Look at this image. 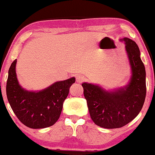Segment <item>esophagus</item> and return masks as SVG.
Wrapping results in <instances>:
<instances>
[{"label": "esophagus", "instance_id": "esophagus-1", "mask_svg": "<svg viewBox=\"0 0 155 155\" xmlns=\"http://www.w3.org/2000/svg\"><path fill=\"white\" fill-rule=\"evenodd\" d=\"M77 81L78 83H81L83 81H84L85 80H86V78H85L84 76H80V75H78L77 77Z\"/></svg>", "mask_w": 155, "mask_h": 155}]
</instances>
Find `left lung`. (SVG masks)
<instances>
[{
  "instance_id": "obj_1",
  "label": "left lung",
  "mask_w": 155,
  "mask_h": 155,
  "mask_svg": "<svg viewBox=\"0 0 155 155\" xmlns=\"http://www.w3.org/2000/svg\"><path fill=\"white\" fill-rule=\"evenodd\" d=\"M124 41L132 70L129 84L114 92L93 84H82L91 118L102 128L123 127L136 118L145 102L146 74L140 50L131 39L124 38Z\"/></svg>"
}]
</instances>
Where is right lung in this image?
Instances as JSON below:
<instances>
[{
	"instance_id": "right-lung-1",
	"label": "right lung",
	"mask_w": 155,
	"mask_h": 155,
	"mask_svg": "<svg viewBox=\"0 0 155 155\" xmlns=\"http://www.w3.org/2000/svg\"><path fill=\"white\" fill-rule=\"evenodd\" d=\"M13 61L6 85V94L12 110L24 125L31 128L53 126L60 118L63 102L75 83V78L58 81L39 92H29L19 86Z\"/></svg>"
}]
</instances>
